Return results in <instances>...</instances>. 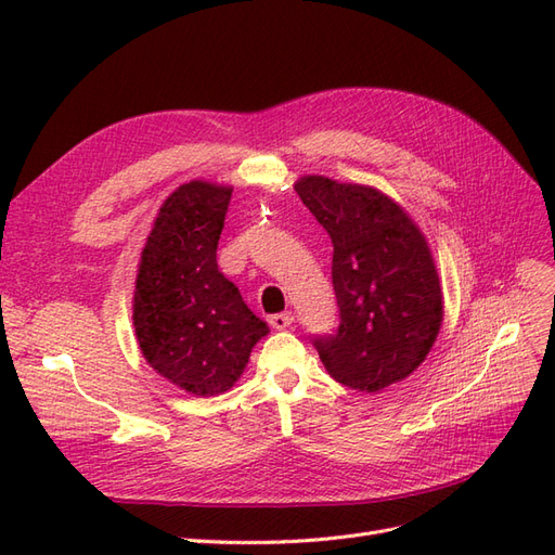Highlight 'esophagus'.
Listing matches in <instances>:
<instances>
[{"label":"esophagus","instance_id":"1","mask_svg":"<svg viewBox=\"0 0 555 555\" xmlns=\"http://www.w3.org/2000/svg\"><path fill=\"white\" fill-rule=\"evenodd\" d=\"M268 324H271V326L278 328V331H284V328H289V326L294 324V314H292V312L271 314V317H268Z\"/></svg>","mask_w":555,"mask_h":555}]
</instances>
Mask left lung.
<instances>
[{"label": "left lung", "instance_id": "8db88e82", "mask_svg": "<svg viewBox=\"0 0 555 555\" xmlns=\"http://www.w3.org/2000/svg\"><path fill=\"white\" fill-rule=\"evenodd\" d=\"M298 196L333 243L340 324L314 335L328 375L373 393L426 359L442 324V292L422 231L389 196L324 176L296 182Z\"/></svg>", "mask_w": 555, "mask_h": 555}]
</instances>
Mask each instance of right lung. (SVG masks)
I'll list each match as a JSON object with an SVG mask.
<instances>
[{"label": "right lung", "instance_id": "add662e5", "mask_svg": "<svg viewBox=\"0 0 555 555\" xmlns=\"http://www.w3.org/2000/svg\"><path fill=\"white\" fill-rule=\"evenodd\" d=\"M229 201L231 188L201 180L166 198L133 292V328L143 357L194 396L231 389L251 347L268 333L217 268Z\"/></svg>", "mask_w": 555, "mask_h": 555}]
</instances>
